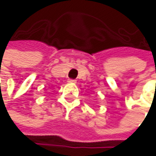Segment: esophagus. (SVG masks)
Listing matches in <instances>:
<instances>
[{"label":"esophagus","instance_id":"esophagus-1","mask_svg":"<svg viewBox=\"0 0 156 156\" xmlns=\"http://www.w3.org/2000/svg\"><path fill=\"white\" fill-rule=\"evenodd\" d=\"M68 82H69V83H76V80H75V79H69Z\"/></svg>","mask_w":156,"mask_h":156}]
</instances>
